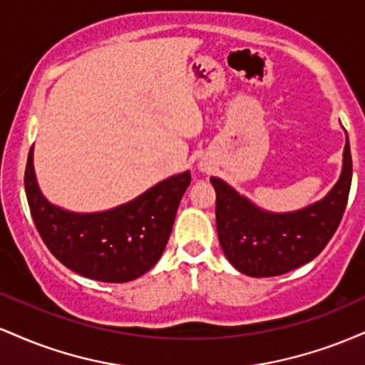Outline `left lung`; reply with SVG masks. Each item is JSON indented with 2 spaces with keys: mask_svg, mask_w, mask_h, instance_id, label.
<instances>
[{
  "mask_svg": "<svg viewBox=\"0 0 365 365\" xmlns=\"http://www.w3.org/2000/svg\"><path fill=\"white\" fill-rule=\"evenodd\" d=\"M211 183L216 190L217 237L228 261L254 278L284 274L317 257L340 225L351 185L349 137L338 183L324 199L302 211H261L223 180L211 178Z\"/></svg>",
  "mask_w": 365,
  "mask_h": 365,
  "instance_id": "obj_1",
  "label": "left lung"
}]
</instances>
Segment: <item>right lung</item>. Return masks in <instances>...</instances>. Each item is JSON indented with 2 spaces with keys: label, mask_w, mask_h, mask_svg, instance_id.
<instances>
[{
  "label": "right lung",
  "mask_w": 365,
  "mask_h": 365,
  "mask_svg": "<svg viewBox=\"0 0 365 365\" xmlns=\"http://www.w3.org/2000/svg\"><path fill=\"white\" fill-rule=\"evenodd\" d=\"M24 183L37 232L58 261L86 278L125 283L148 273L161 257L190 173L175 175L132 202L94 215L63 211L41 195L32 148Z\"/></svg>",
  "instance_id": "1"
}]
</instances>
